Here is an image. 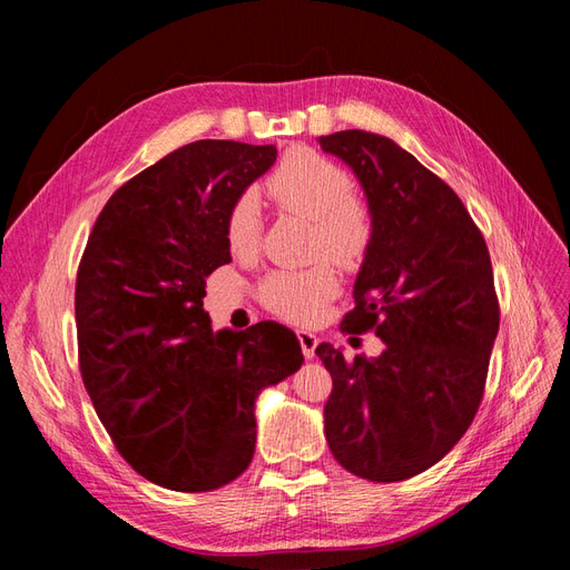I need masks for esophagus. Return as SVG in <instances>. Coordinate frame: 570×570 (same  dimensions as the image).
Segmentation results:
<instances>
[{
  "mask_svg": "<svg viewBox=\"0 0 570 570\" xmlns=\"http://www.w3.org/2000/svg\"><path fill=\"white\" fill-rule=\"evenodd\" d=\"M297 340H299V344H302L304 356H306V358H314L316 347H318V337H316L314 333H308V331H297Z\"/></svg>",
  "mask_w": 570,
  "mask_h": 570,
  "instance_id": "obj_1",
  "label": "esophagus"
}]
</instances>
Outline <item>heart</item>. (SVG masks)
<instances>
[{
	"label": "heart",
	"instance_id": "1",
	"mask_svg": "<svg viewBox=\"0 0 570 570\" xmlns=\"http://www.w3.org/2000/svg\"><path fill=\"white\" fill-rule=\"evenodd\" d=\"M264 195L281 212L312 220V254L327 256L354 271L371 249L373 216L352 195V178L335 161L316 151L297 149L275 166L264 180ZM262 237V212L252 197L239 199L226 218V243L235 256H247ZM321 262L306 268H281L258 285V297L271 314L289 323H314L340 292L335 266Z\"/></svg>",
	"mask_w": 570,
	"mask_h": 570
}]
</instances>
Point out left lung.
<instances>
[{
  "mask_svg": "<svg viewBox=\"0 0 570 570\" xmlns=\"http://www.w3.org/2000/svg\"><path fill=\"white\" fill-rule=\"evenodd\" d=\"M318 142L354 170L373 216L340 331L385 342L377 358L352 361L316 347L333 375L325 440L358 478L406 480L452 450L482 402L499 331L490 252L454 189L390 137L340 130Z\"/></svg>",
  "mask_w": 570,
  "mask_h": 570,
  "instance_id": "obj_1",
  "label": "left lung"
}]
</instances>
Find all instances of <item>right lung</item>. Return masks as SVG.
<instances>
[{
    "label": "right lung",
    "mask_w": 570,
    "mask_h": 570,
    "mask_svg": "<svg viewBox=\"0 0 570 570\" xmlns=\"http://www.w3.org/2000/svg\"><path fill=\"white\" fill-rule=\"evenodd\" d=\"M273 145L197 140L120 185L76 278L78 356L118 454L154 485L209 492L254 456L258 392L302 364L273 321L212 331L206 275L230 262L226 218L273 166Z\"/></svg>",
    "instance_id": "add662e5"
}]
</instances>
